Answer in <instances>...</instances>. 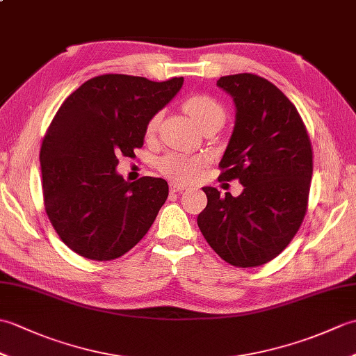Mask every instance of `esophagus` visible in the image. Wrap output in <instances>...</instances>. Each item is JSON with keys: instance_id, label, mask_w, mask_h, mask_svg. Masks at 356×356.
<instances>
[{"instance_id": "34e87169", "label": "esophagus", "mask_w": 356, "mask_h": 356, "mask_svg": "<svg viewBox=\"0 0 356 356\" xmlns=\"http://www.w3.org/2000/svg\"><path fill=\"white\" fill-rule=\"evenodd\" d=\"M170 190L172 193H182L186 190V185H182V184H177V182H171L170 184Z\"/></svg>"}]
</instances>
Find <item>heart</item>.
<instances>
[{"label":"heart","mask_w":356,"mask_h":356,"mask_svg":"<svg viewBox=\"0 0 356 356\" xmlns=\"http://www.w3.org/2000/svg\"><path fill=\"white\" fill-rule=\"evenodd\" d=\"M184 108L191 116L195 124L203 127L213 120H225V110L214 97L208 95H194L190 96L184 102ZM159 120H161V113H156L151 116L147 122V134H154L157 130ZM203 165V159L200 157H188L182 154H166L159 159L157 168L163 176L170 177L177 182H191L197 179L200 168Z\"/></svg>","instance_id":"1"}]
</instances>
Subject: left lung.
Masks as SVG:
<instances>
[{"instance_id":"obj_1","label":"left lung","mask_w":356,"mask_h":356,"mask_svg":"<svg viewBox=\"0 0 356 356\" xmlns=\"http://www.w3.org/2000/svg\"><path fill=\"white\" fill-rule=\"evenodd\" d=\"M217 87L236 105V124L218 166L220 180L238 179L234 197L203 186L208 205L197 225L209 246L232 266L270 261L303 222L312 179V147L295 105L268 79L222 76Z\"/></svg>"}]
</instances>
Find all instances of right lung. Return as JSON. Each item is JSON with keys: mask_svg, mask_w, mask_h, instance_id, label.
Instances as JSON below:
<instances>
[{"mask_svg": "<svg viewBox=\"0 0 356 356\" xmlns=\"http://www.w3.org/2000/svg\"><path fill=\"white\" fill-rule=\"evenodd\" d=\"M184 86V78L154 82L102 74L67 97L41 147L42 195L53 228L72 251L107 261L145 236L168 197L159 177L136 182L118 174L119 156L143 145L147 122Z\"/></svg>", "mask_w": 356, "mask_h": 356, "instance_id": "add662e5", "label": "right lung"}]
</instances>
